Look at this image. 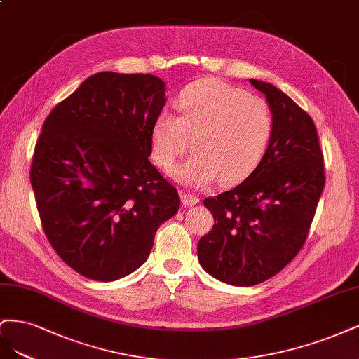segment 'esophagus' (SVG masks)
Returning <instances> with one entry per match:
<instances>
[{
  "instance_id": "1",
  "label": "esophagus",
  "mask_w": 359,
  "mask_h": 359,
  "mask_svg": "<svg viewBox=\"0 0 359 359\" xmlns=\"http://www.w3.org/2000/svg\"><path fill=\"white\" fill-rule=\"evenodd\" d=\"M182 201H183L184 205H194L196 203H200V198L194 192H183L182 194Z\"/></svg>"
}]
</instances>
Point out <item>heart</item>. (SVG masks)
Wrapping results in <instances>:
<instances>
[{
  "mask_svg": "<svg viewBox=\"0 0 359 359\" xmlns=\"http://www.w3.org/2000/svg\"><path fill=\"white\" fill-rule=\"evenodd\" d=\"M179 116L161 111L150 130L155 163L165 170L191 149L195 154L175 177L192 187H207L219 177L236 183L252 175L267 152L273 111L262 97L217 79H203L182 90Z\"/></svg>",
  "mask_w": 359,
  "mask_h": 359,
  "instance_id": "b5f03b06",
  "label": "heart"
}]
</instances>
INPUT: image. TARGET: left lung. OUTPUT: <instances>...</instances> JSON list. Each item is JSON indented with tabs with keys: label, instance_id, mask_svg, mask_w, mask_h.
<instances>
[{
	"label": "left lung",
	"instance_id": "obj_1",
	"mask_svg": "<svg viewBox=\"0 0 359 359\" xmlns=\"http://www.w3.org/2000/svg\"><path fill=\"white\" fill-rule=\"evenodd\" d=\"M273 111V134L259 165L234 189L209 196L212 231L198 241L201 267L215 279L252 286L283 270L304 246L325 187L310 114L276 86L250 79Z\"/></svg>",
	"mask_w": 359,
	"mask_h": 359
}]
</instances>
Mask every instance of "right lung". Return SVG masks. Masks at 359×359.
Segmentation results:
<instances>
[{
  "instance_id": "right-lung-1",
  "label": "right lung",
  "mask_w": 359,
  "mask_h": 359,
  "mask_svg": "<svg viewBox=\"0 0 359 359\" xmlns=\"http://www.w3.org/2000/svg\"><path fill=\"white\" fill-rule=\"evenodd\" d=\"M165 104L154 74L88 77L46 118L29 179L46 237L79 274L111 282L146 262L175 216V184L150 164V130Z\"/></svg>"
}]
</instances>
